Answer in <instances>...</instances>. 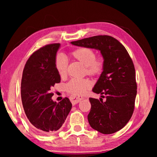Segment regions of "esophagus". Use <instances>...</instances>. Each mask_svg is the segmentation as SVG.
<instances>
[{"instance_id": "1", "label": "esophagus", "mask_w": 157, "mask_h": 157, "mask_svg": "<svg viewBox=\"0 0 157 157\" xmlns=\"http://www.w3.org/2000/svg\"><path fill=\"white\" fill-rule=\"evenodd\" d=\"M70 99H71V102H72L73 105H75V104H77V103H78L79 102H80L82 100H83L84 98L82 96H73V97H71Z\"/></svg>"}]
</instances>
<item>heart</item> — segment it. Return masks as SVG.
<instances>
[{"mask_svg":"<svg viewBox=\"0 0 157 157\" xmlns=\"http://www.w3.org/2000/svg\"><path fill=\"white\" fill-rule=\"evenodd\" d=\"M71 57L85 66V73L91 76H98L102 72L104 63L102 59L95 58V52L89 48H79L71 52ZM55 68L60 77L67 74V62L61 55L55 59ZM92 84L88 79H73L66 85V91L73 95H82L91 89Z\"/></svg>","mask_w":157,"mask_h":157,"instance_id":"1","label":"heart"}]
</instances>
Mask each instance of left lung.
Wrapping results in <instances>:
<instances>
[{
    "label": "left lung",
    "instance_id": "1",
    "mask_svg": "<svg viewBox=\"0 0 157 157\" xmlns=\"http://www.w3.org/2000/svg\"><path fill=\"white\" fill-rule=\"evenodd\" d=\"M76 46L100 51L104 68L93 88L100 100L90 98L89 124L102 134H110L126 125L134 112L137 93L134 63L123 45L107 35H99L71 42ZM102 94L106 100H102Z\"/></svg>",
    "mask_w": 157,
    "mask_h": 157
}]
</instances>
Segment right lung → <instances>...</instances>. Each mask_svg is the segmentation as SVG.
I'll return each mask as SVG.
<instances>
[{
    "instance_id": "obj_1",
    "label": "right lung",
    "mask_w": 157,
    "mask_h": 157,
    "mask_svg": "<svg viewBox=\"0 0 157 157\" xmlns=\"http://www.w3.org/2000/svg\"><path fill=\"white\" fill-rule=\"evenodd\" d=\"M60 44L41 48L26 62L21 79V100L25 115L33 129L47 134L57 131L72 108L65 98L58 103L52 100L50 88L59 83L61 78L55 68Z\"/></svg>"
}]
</instances>
